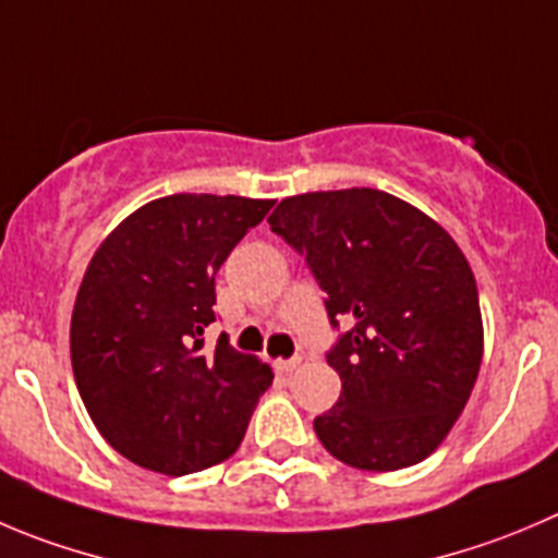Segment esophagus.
<instances>
[{
    "mask_svg": "<svg viewBox=\"0 0 558 558\" xmlns=\"http://www.w3.org/2000/svg\"><path fill=\"white\" fill-rule=\"evenodd\" d=\"M301 364V359L299 355H295V359H279V362H274V367L279 369V373H293L295 367H299Z\"/></svg>",
    "mask_w": 558,
    "mask_h": 558,
    "instance_id": "34e87169",
    "label": "esophagus"
}]
</instances>
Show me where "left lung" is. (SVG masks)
<instances>
[{
    "mask_svg": "<svg viewBox=\"0 0 558 558\" xmlns=\"http://www.w3.org/2000/svg\"><path fill=\"white\" fill-rule=\"evenodd\" d=\"M320 284L339 402L315 418L323 447L362 471H400L441 447L469 402L485 350L480 293L454 238L378 189L310 191L268 216Z\"/></svg>",
    "mask_w": 558,
    "mask_h": 558,
    "instance_id": "left-lung-1",
    "label": "left lung"
}]
</instances>
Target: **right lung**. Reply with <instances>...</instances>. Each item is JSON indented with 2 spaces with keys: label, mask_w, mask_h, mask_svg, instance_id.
Segmentation results:
<instances>
[{
  "label": "right lung",
  "mask_w": 558,
  "mask_h": 558,
  "mask_svg": "<svg viewBox=\"0 0 558 558\" xmlns=\"http://www.w3.org/2000/svg\"><path fill=\"white\" fill-rule=\"evenodd\" d=\"M274 199L172 194L104 238L78 284L71 364L89 418L131 463L194 474L241 447L274 373L219 339L216 270Z\"/></svg>",
  "instance_id": "add662e5"
}]
</instances>
